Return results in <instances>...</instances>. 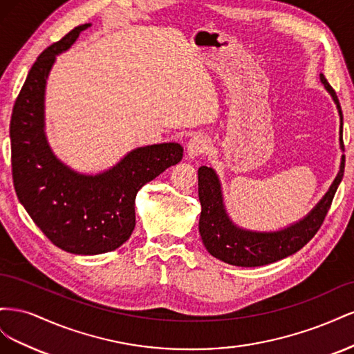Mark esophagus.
Returning a JSON list of instances; mask_svg holds the SVG:
<instances>
[{
  "instance_id": "1",
  "label": "esophagus",
  "mask_w": 354,
  "mask_h": 354,
  "mask_svg": "<svg viewBox=\"0 0 354 354\" xmlns=\"http://www.w3.org/2000/svg\"><path fill=\"white\" fill-rule=\"evenodd\" d=\"M209 147V140L207 137L203 136H194L190 138V140L187 142V146H186V152H187V156L190 159H194L199 155H203L207 153Z\"/></svg>"
}]
</instances>
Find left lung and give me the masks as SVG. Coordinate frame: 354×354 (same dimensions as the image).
I'll use <instances>...</instances> for the list:
<instances>
[{"label":"left lung","mask_w":354,"mask_h":354,"mask_svg":"<svg viewBox=\"0 0 354 354\" xmlns=\"http://www.w3.org/2000/svg\"><path fill=\"white\" fill-rule=\"evenodd\" d=\"M320 81L334 99L339 113V145L342 143V112L334 88L320 73ZM344 176V156L341 159L339 171L325 196L317 205L298 223L277 232H252L238 227L227 216L223 203L221 186L216 171L208 167L198 169V192L201 201L199 233L207 251L216 259L239 267H259L279 261L292 255L312 239L322 226L330 208L338 185Z\"/></svg>","instance_id":"1"}]
</instances>
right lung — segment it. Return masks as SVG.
I'll return each mask as SVG.
<instances>
[{
	"label": "right lung",
	"instance_id": "obj_1",
	"mask_svg": "<svg viewBox=\"0 0 354 354\" xmlns=\"http://www.w3.org/2000/svg\"><path fill=\"white\" fill-rule=\"evenodd\" d=\"M85 24L46 48L32 65L10 121L16 195L30 218L60 250L95 255L128 241L136 226L137 192L183 158L178 143L137 147L100 174H80L56 158L44 133L46 84L56 56Z\"/></svg>",
	"mask_w": 354,
	"mask_h": 354
}]
</instances>
